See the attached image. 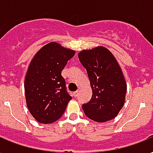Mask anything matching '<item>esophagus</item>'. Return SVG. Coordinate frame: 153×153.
<instances>
[{
  "label": "esophagus",
  "mask_w": 153,
  "mask_h": 153,
  "mask_svg": "<svg viewBox=\"0 0 153 153\" xmlns=\"http://www.w3.org/2000/svg\"><path fill=\"white\" fill-rule=\"evenodd\" d=\"M78 93H79V91H76V92H74V93H73V97H77L78 96Z\"/></svg>",
  "instance_id": "esophagus-1"
}]
</instances>
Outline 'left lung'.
<instances>
[{"mask_svg": "<svg viewBox=\"0 0 153 153\" xmlns=\"http://www.w3.org/2000/svg\"><path fill=\"white\" fill-rule=\"evenodd\" d=\"M87 71L93 96L82 105L85 116L97 122L113 119L125 104L127 85L116 58L107 48L97 47L78 54Z\"/></svg>", "mask_w": 153, "mask_h": 153, "instance_id": "8db88e82", "label": "left lung"}]
</instances>
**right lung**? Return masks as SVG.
<instances>
[{
  "label": "right lung",
  "mask_w": 153,
  "mask_h": 153,
  "mask_svg": "<svg viewBox=\"0 0 153 153\" xmlns=\"http://www.w3.org/2000/svg\"><path fill=\"white\" fill-rule=\"evenodd\" d=\"M74 55L75 51L51 42L36 53L29 65L25 81L26 104L41 124L60 119L72 99L61 72Z\"/></svg>",
  "instance_id": "add662e5"
}]
</instances>
